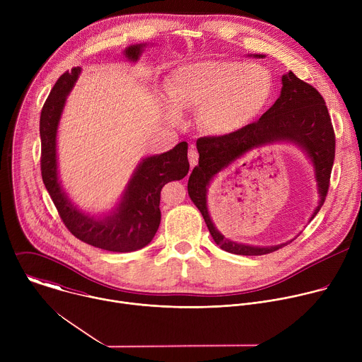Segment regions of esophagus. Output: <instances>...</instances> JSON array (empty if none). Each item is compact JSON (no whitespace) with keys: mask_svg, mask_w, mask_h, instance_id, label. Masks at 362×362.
I'll list each match as a JSON object with an SVG mask.
<instances>
[{"mask_svg":"<svg viewBox=\"0 0 362 362\" xmlns=\"http://www.w3.org/2000/svg\"><path fill=\"white\" fill-rule=\"evenodd\" d=\"M197 160H199L197 150L192 146V147H190V150H189V163H190V170L197 165Z\"/></svg>","mask_w":362,"mask_h":362,"instance_id":"esophagus-1","label":"esophagus"}]
</instances>
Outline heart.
<instances>
[{"label":"heart","instance_id":"obj_1","mask_svg":"<svg viewBox=\"0 0 362 362\" xmlns=\"http://www.w3.org/2000/svg\"><path fill=\"white\" fill-rule=\"evenodd\" d=\"M165 90L170 120L180 122V112H199V124L206 133L229 136L265 112L274 95V80L261 66L204 60L173 70Z\"/></svg>","mask_w":362,"mask_h":362}]
</instances>
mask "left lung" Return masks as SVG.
Instances as JSON below:
<instances>
[{"label":"left lung","instance_id":"8db88e82","mask_svg":"<svg viewBox=\"0 0 362 362\" xmlns=\"http://www.w3.org/2000/svg\"><path fill=\"white\" fill-rule=\"evenodd\" d=\"M255 57L262 59L264 56L255 54ZM274 143H292L311 160L320 194L318 206L311 216L313 221L322 208L328 193L335 158V134L324 97L315 87L302 81L292 71L282 76L281 95L259 120L233 134L200 137L196 141L199 165L189 177L187 192L214 240L226 252L259 256L275 252L293 240L275 246H253L233 242L216 229L208 209V189L214 177L246 156L249 151Z\"/></svg>","mask_w":362,"mask_h":362}]
</instances>
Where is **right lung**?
Instances as JSON below:
<instances>
[{
    "instance_id": "right-lung-1",
    "label": "right lung",
    "mask_w": 362,
    "mask_h": 362,
    "mask_svg": "<svg viewBox=\"0 0 362 362\" xmlns=\"http://www.w3.org/2000/svg\"><path fill=\"white\" fill-rule=\"evenodd\" d=\"M146 44H133L124 49L127 60L136 63ZM80 67L66 71L49 91L40 117L41 176L67 229L80 240L110 252H133L151 242L160 225V192L172 180L183 179L189 172L187 143L172 150L144 158L133 172L119 203L106 214L90 215L71 202L63 190L57 166V130Z\"/></svg>"
}]
</instances>
